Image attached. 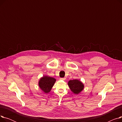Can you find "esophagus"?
<instances>
[{
    "label": "esophagus",
    "mask_w": 122,
    "mask_h": 122,
    "mask_svg": "<svg viewBox=\"0 0 122 122\" xmlns=\"http://www.w3.org/2000/svg\"><path fill=\"white\" fill-rule=\"evenodd\" d=\"M61 80H62V81H65L66 80V78H61L60 79Z\"/></svg>",
    "instance_id": "obj_1"
}]
</instances>
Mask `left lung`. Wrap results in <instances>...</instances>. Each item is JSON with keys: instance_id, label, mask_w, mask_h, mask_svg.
I'll list each match as a JSON object with an SVG mask.
<instances>
[{"instance_id": "1", "label": "left lung", "mask_w": 122, "mask_h": 122, "mask_svg": "<svg viewBox=\"0 0 122 122\" xmlns=\"http://www.w3.org/2000/svg\"><path fill=\"white\" fill-rule=\"evenodd\" d=\"M68 85L71 89V91L74 94L80 93L84 88V85L80 80H70L68 83Z\"/></svg>"}]
</instances>
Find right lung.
Returning a JSON list of instances; mask_svg holds the SVG:
<instances>
[{
	"label": "right lung",
	"mask_w": 122,
	"mask_h": 122,
	"mask_svg": "<svg viewBox=\"0 0 122 122\" xmlns=\"http://www.w3.org/2000/svg\"><path fill=\"white\" fill-rule=\"evenodd\" d=\"M56 81V79L47 76H44L38 81V86L45 93H48L51 90Z\"/></svg>",
	"instance_id": "add662e5"
}]
</instances>
